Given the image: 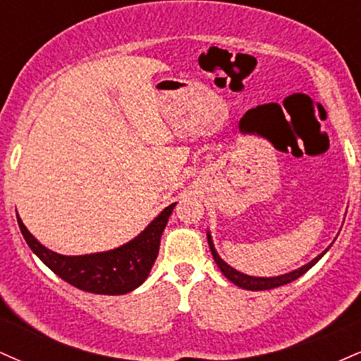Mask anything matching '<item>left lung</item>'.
<instances>
[{
	"mask_svg": "<svg viewBox=\"0 0 361 361\" xmlns=\"http://www.w3.org/2000/svg\"><path fill=\"white\" fill-rule=\"evenodd\" d=\"M207 239H209V246H210V251H212V256L215 259V263H217V267L221 268V271L224 273V276H226L227 280L233 281L234 285H238V287H241L244 290H252V292H258V290H270V288H276V287H281V285H287L290 281L297 280L299 276L304 275L305 271H309L310 268L314 267V264L317 263L319 259L322 258V256L326 255L327 251H329V247L324 250L321 252V255H317L316 258L312 261H309L307 264H304V267L297 268V270H292L288 273H283V275H279V276H251V275H246V273H241L238 271L235 268L231 267V264H227L226 261H224L221 256H219L217 250H215L214 246V241H212V235H210V231H207Z\"/></svg>",
	"mask_w": 361,
	"mask_h": 361,
	"instance_id": "8db88e82",
	"label": "left lung"
}]
</instances>
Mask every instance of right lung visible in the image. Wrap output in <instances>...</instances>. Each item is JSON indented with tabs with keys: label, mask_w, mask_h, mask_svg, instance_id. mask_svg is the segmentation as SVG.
<instances>
[{
	"label": "right lung",
	"mask_w": 361,
	"mask_h": 361,
	"mask_svg": "<svg viewBox=\"0 0 361 361\" xmlns=\"http://www.w3.org/2000/svg\"><path fill=\"white\" fill-rule=\"evenodd\" d=\"M175 205L176 202L168 205L132 241L110 251L80 256H66L49 250L30 234L18 214L16 219L30 250L57 276L85 292L100 293V295H123L142 285L151 273L159 252L161 235Z\"/></svg>",
	"instance_id": "obj_1"
}]
</instances>
